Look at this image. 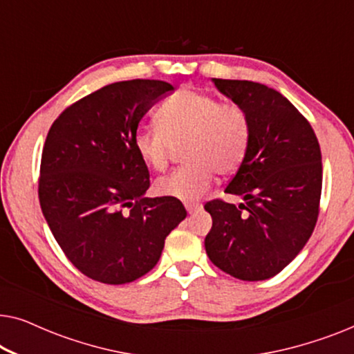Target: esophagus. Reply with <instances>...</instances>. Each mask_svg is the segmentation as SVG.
Returning a JSON list of instances; mask_svg holds the SVG:
<instances>
[{
	"label": "esophagus",
	"instance_id": "34e87169",
	"mask_svg": "<svg viewBox=\"0 0 354 354\" xmlns=\"http://www.w3.org/2000/svg\"><path fill=\"white\" fill-rule=\"evenodd\" d=\"M185 207H187V211L190 212V214H193V212H196V211L201 209V205H198V203H187Z\"/></svg>",
	"mask_w": 354,
	"mask_h": 354
}]
</instances>
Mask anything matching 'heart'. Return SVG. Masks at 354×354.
I'll return each instance as SVG.
<instances>
[{"instance_id":"1","label":"heart","mask_w":354,"mask_h":354,"mask_svg":"<svg viewBox=\"0 0 354 354\" xmlns=\"http://www.w3.org/2000/svg\"><path fill=\"white\" fill-rule=\"evenodd\" d=\"M160 127H140L133 148L153 171H164L176 147L183 149V166L154 183L161 196L196 201L209 190L214 172L232 176L243 162L251 140V120L243 106L221 103L216 96L180 90L158 108Z\"/></svg>"}]
</instances>
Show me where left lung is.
Here are the masks:
<instances>
[{
	"instance_id": "8db88e82",
	"label": "left lung",
	"mask_w": 354,
	"mask_h": 354,
	"mask_svg": "<svg viewBox=\"0 0 354 354\" xmlns=\"http://www.w3.org/2000/svg\"><path fill=\"white\" fill-rule=\"evenodd\" d=\"M251 120L248 151L225 193L240 206L207 201L206 253L240 280H266L295 259L316 227L322 192L321 147L308 119L279 91L250 80L212 79Z\"/></svg>"
}]
</instances>
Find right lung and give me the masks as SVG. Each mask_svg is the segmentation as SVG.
I'll list each match as a JSON object with an SVG mask.
<instances>
[{
  "label": "right lung",
  "mask_w": 354,
  "mask_h": 354,
  "mask_svg": "<svg viewBox=\"0 0 354 354\" xmlns=\"http://www.w3.org/2000/svg\"><path fill=\"white\" fill-rule=\"evenodd\" d=\"M162 80H125L75 101L53 122L41 153L38 200L67 259L101 283L133 282L161 258L187 217L177 198H145L149 172L133 133Z\"/></svg>",
  "instance_id": "right-lung-1"
}]
</instances>
